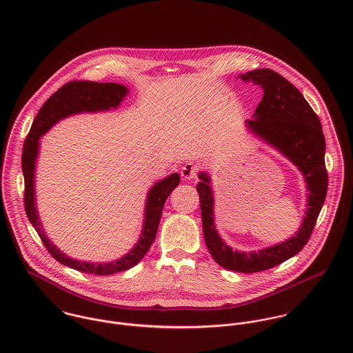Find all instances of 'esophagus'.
<instances>
[{
    "mask_svg": "<svg viewBox=\"0 0 353 353\" xmlns=\"http://www.w3.org/2000/svg\"><path fill=\"white\" fill-rule=\"evenodd\" d=\"M197 170H199V168H197V164L189 161V163H186V164L182 167L181 175H182V178H183L185 181H190V179H194V178H196Z\"/></svg>",
    "mask_w": 353,
    "mask_h": 353,
    "instance_id": "34e87169",
    "label": "esophagus"
}]
</instances>
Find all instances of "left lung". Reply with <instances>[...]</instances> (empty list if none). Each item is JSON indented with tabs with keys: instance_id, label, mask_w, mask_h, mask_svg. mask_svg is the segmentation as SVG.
<instances>
[{
	"instance_id": "obj_1",
	"label": "left lung",
	"mask_w": 353,
	"mask_h": 353,
	"mask_svg": "<svg viewBox=\"0 0 353 353\" xmlns=\"http://www.w3.org/2000/svg\"><path fill=\"white\" fill-rule=\"evenodd\" d=\"M239 77L261 85L263 90L262 101L252 115L254 119L246 122L248 128L301 170L308 192L305 216L295 236L258 252H234L216 231L210 178L206 172L200 174L201 182L197 185V192L201 205L202 231L208 250L220 266L228 270L255 273L290 259L308 242L327 192L326 144L318 115L299 90L287 79L272 69H255Z\"/></svg>"
}]
</instances>
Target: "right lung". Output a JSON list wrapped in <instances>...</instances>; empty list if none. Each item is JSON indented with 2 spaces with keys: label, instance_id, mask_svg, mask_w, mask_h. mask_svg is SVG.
I'll use <instances>...</instances> for the list:
<instances>
[{
  "label": "right lung",
  "instance_id": "add662e5",
  "mask_svg": "<svg viewBox=\"0 0 353 353\" xmlns=\"http://www.w3.org/2000/svg\"><path fill=\"white\" fill-rule=\"evenodd\" d=\"M129 90L117 83H95V81H70L62 85L57 92H54L45 104L41 107L37 114L34 123L30 129V133L24 141L23 154H21V168L24 175V208L30 223L37 230L39 238L46 246L51 256L55 258L62 265H66L72 269H76L83 273H90L95 276H108L118 272L128 270L137 265L143 256L151 248L156 232L159 228V221L161 217L164 202L171 194V192L179 185L181 178L178 172L171 174L170 176L156 182L145 202V219L141 236L136 246L112 262H81L73 259L63 252H59L50 241L46 238V232L42 227V223L38 216L35 205V188H34V172L35 161L39 151V139L54 126L58 121L79 112H97L115 108L123 101Z\"/></svg>",
  "mask_w": 353,
  "mask_h": 353
}]
</instances>
